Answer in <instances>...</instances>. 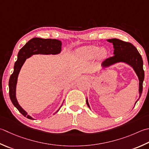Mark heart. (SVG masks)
<instances>
[{
	"instance_id": "obj_1",
	"label": "heart",
	"mask_w": 149,
	"mask_h": 149,
	"mask_svg": "<svg viewBox=\"0 0 149 149\" xmlns=\"http://www.w3.org/2000/svg\"><path fill=\"white\" fill-rule=\"evenodd\" d=\"M77 54L80 56L87 59H92L98 54V57L100 59H103L107 57V50L104 48L100 49L99 46L92 45L81 48L78 50Z\"/></svg>"
}]
</instances>
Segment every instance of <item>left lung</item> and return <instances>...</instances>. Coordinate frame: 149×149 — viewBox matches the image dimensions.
<instances>
[{"label": "left lung", "mask_w": 149, "mask_h": 149, "mask_svg": "<svg viewBox=\"0 0 149 149\" xmlns=\"http://www.w3.org/2000/svg\"><path fill=\"white\" fill-rule=\"evenodd\" d=\"M107 41L113 44V48H114V50H113L114 55L113 56L107 58V59L104 60L102 63V66L103 67H107L118 62H124L132 66L138 75L139 81V99L142 94L143 82L145 77L144 70L143 68V62L141 55L139 54L137 48L130 42L123 41V40L118 39H108ZM86 104L90 108L87 100Z\"/></svg>", "instance_id": "8db88e82"}]
</instances>
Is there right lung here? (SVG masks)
Here are the masks:
<instances>
[{"label":"right lung","instance_id":"add662e5","mask_svg":"<svg viewBox=\"0 0 149 149\" xmlns=\"http://www.w3.org/2000/svg\"><path fill=\"white\" fill-rule=\"evenodd\" d=\"M61 41L57 39H41V38H33L26 44L19 52L17 61L15 63L14 70L11 75L9 80V93L10 100L13 105L22 114L28 119H33L31 116L27 114L19 104L16 99L15 91L17 77L22 66L24 63L26 59L34 54H58L61 50ZM59 109L57 110V112Z\"/></svg>","mask_w":149,"mask_h":149}]
</instances>
